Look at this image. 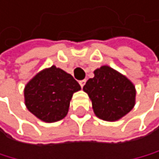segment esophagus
<instances>
[{"label":"esophagus","mask_w":159,"mask_h":159,"mask_svg":"<svg viewBox=\"0 0 159 159\" xmlns=\"http://www.w3.org/2000/svg\"><path fill=\"white\" fill-rule=\"evenodd\" d=\"M85 83H86V80L84 79V80H81V81H79V84H80L81 87H83V86L85 85Z\"/></svg>","instance_id":"obj_1"}]
</instances>
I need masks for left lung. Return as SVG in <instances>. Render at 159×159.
Returning <instances> with one entry per match:
<instances>
[{
  "label": "left lung",
  "mask_w": 159,
  "mask_h": 159,
  "mask_svg": "<svg viewBox=\"0 0 159 159\" xmlns=\"http://www.w3.org/2000/svg\"><path fill=\"white\" fill-rule=\"evenodd\" d=\"M83 90L88 93L97 117L104 121H117L132 110L136 91L127 77L108 66L94 71Z\"/></svg>",
  "instance_id": "8db88e82"
}]
</instances>
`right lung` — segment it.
Instances as JSON below:
<instances>
[{"label": "right lung", "instance_id": "add662e5", "mask_svg": "<svg viewBox=\"0 0 159 159\" xmlns=\"http://www.w3.org/2000/svg\"><path fill=\"white\" fill-rule=\"evenodd\" d=\"M73 76L52 66L39 72L24 89L28 111L43 122L52 123L66 117L74 92L80 90Z\"/></svg>", "mask_w": 159, "mask_h": 159}]
</instances>
